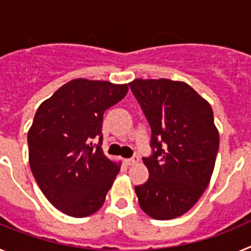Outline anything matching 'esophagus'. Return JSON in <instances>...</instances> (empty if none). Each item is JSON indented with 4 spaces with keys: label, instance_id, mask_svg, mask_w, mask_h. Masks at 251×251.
<instances>
[{
    "label": "esophagus",
    "instance_id": "obj_1",
    "mask_svg": "<svg viewBox=\"0 0 251 251\" xmlns=\"http://www.w3.org/2000/svg\"><path fill=\"white\" fill-rule=\"evenodd\" d=\"M139 161L138 157H133V158H127V159H124V162H126V165L128 166H133V165H136L137 162Z\"/></svg>",
    "mask_w": 251,
    "mask_h": 251
}]
</instances>
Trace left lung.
Here are the masks:
<instances>
[{"label": "left lung", "mask_w": 251, "mask_h": 251, "mask_svg": "<svg viewBox=\"0 0 251 251\" xmlns=\"http://www.w3.org/2000/svg\"><path fill=\"white\" fill-rule=\"evenodd\" d=\"M130 90L151 126L150 178L136 186L141 208L157 220L187 212L207 187L219 151L211 105L191 86L170 79H136Z\"/></svg>", "instance_id": "obj_1"}]
</instances>
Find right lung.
Returning a JSON list of instances; mask_svg holds the SVG:
<instances>
[{
  "label": "right lung",
  "mask_w": 251,
  "mask_h": 251,
  "mask_svg": "<svg viewBox=\"0 0 251 251\" xmlns=\"http://www.w3.org/2000/svg\"><path fill=\"white\" fill-rule=\"evenodd\" d=\"M128 84L75 79L41 103L27 133L30 167L40 190L73 217L98 211L121 163L103 153V115L121 101ZM98 139V144L92 141Z\"/></svg>",
  "instance_id": "add662e5"
}]
</instances>
